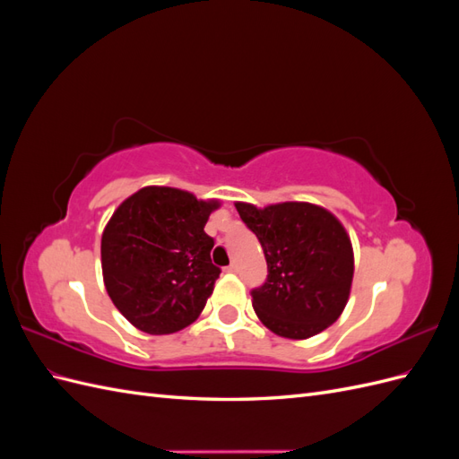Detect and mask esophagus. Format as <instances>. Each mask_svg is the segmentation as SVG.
I'll list each match as a JSON object with an SVG mask.
<instances>
[{
	"label": "esophagus",
	"mask_w": 459,
	"mask_h": 459,
	"mask_svg": "<svg viewBox=\"0 0 459 459\" xmlns=\"http://www.w3.org/2000/svg\"><path fill=\"white\" fill-rule=\"evenodd\" d=\"M230 273H238L239 272V264L238 262H233V264H230V266L226 268Z\"/></svg>",
	"instance_id": "obj_1"
}]
</instances>
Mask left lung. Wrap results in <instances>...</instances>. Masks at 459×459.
Segmentation results:
<instances>
[{
	"instance_id": "8db88e82",
	"label": "left lung",
	"mask_w": 459,
	"mask_h": 459,
	"mask_svg": "<svg viewBox=\"0 0 459 459\" xmlns=\"http://www.w3.org/2000/svg\"><path fill=\"white\" fill-rule=\"evenodd\" d=\"M268 264V280L253 290L260 322L285 339H310L335 324L351 297V235L327 208L287 201L268 206L235 203Z\"/></svg>"
}]
</instances>
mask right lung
<instances>
[{"label":"right lung","mask_w":459,"mask_h":459,"mask_svg":"<svg viewBox=\"0 0 459 459\" xmlns=\"http://www.w3.org/2000/svg\"><path fill=\"white\" fill-rule=\"evenodd\" d=\"M220 204L164 186L118 204L101 235V270L110 300L134 327L169 335L199 317L220 277L204 233Z\"/></svg>","instance_id":"1"}]
</instances>
